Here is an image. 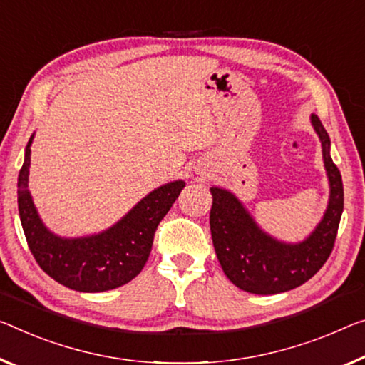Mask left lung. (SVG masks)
Listing matches in <instances>:
<instances>
[{
  "label": "left lung",
  "mask_w": 365,
  "mask_h": 365,
  "mask_svg": "<svg viewBox=\"0 0 365 365\" xmlns=\"http://www.w3.org/2000/svg\"><path fill=\"white\" fill-rule=\"evenodd\" d=\"M313 127L323 145V160L329 186L328 210L304 243L284 245L257 228L238 199L227 190L212 187L210 232L223 272L241 290L272 295L305 284L323 267L334 248L344 207L343 179L329 156V137L322 120L312 115Z\"/></svg>",
  "instance_id": "1"
}]
</instances>
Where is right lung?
Masks as SVG:
<instances>
[{"mask_svg": "<svg viewBox=\"0 0 365 365\" xmlns=\"http://www.w3.org/2000/svg\"><path fill=\"white\" fill-rule=\"evenodd\" d=\"M31 143L18 178V205L27 246L46 274L78 292H104L138 276L147 262L155 232L179 197L184 181H175L148 194L108 232L88 238H58L42 225L27 190Z\"/></svg>", "mask_w": 365, "mask_h": 365, "instance_id": "right-lung-1", "label": "right lung"}]
</instances>
